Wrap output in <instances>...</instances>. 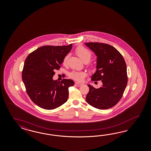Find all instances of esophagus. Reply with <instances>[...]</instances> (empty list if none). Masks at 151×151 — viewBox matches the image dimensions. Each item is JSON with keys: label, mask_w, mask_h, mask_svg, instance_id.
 Listing matches in <instances>:
<instances>
[{"label": "esophagus", "mask_w": 151, "mask_h": 151, "mask_svg": "<svg viewBox=\"0 0 151 151\" xmlns=\"http://www.w3.org/2000/svg\"><path fill=\"white\" fill-rule=\"evenodd\" d=\"M75 84H76V85L77 86H78V87H79V86H80L81 85H82L81 83H78V82H75Z\"/></svg>", "instance_id": "34e87169"}]
</instances>
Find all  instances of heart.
<instances>
[{
	"label": "heart",
	"instance_id": "obj_1",
	"mask_svg": "<svg viewBox=\"0 0 151 151\" xmlns=\"http://www.w3.org/2000/svg\"><path fill=\"white\" fill-rule=\"evenodd\" d=\"M75 52L78 55V56L82 60L84 63L88 62L91 58V53L90 51L88 50L87 49L83 46H78ZM69 55H65L63 60V64L64 65H66L68 60L69 59ZM86 76V73L83 71H73L72 73H70V77L77 81L78 82H82L83 81L84 78Z\"/></svg>",
	"mask_w": 151,
	"mask_h": 151
}]
</instances>
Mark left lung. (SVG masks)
Segmentation results:
<instances>
[{
    "label": "left lung",
    "instance_id": "left-lung-1",
    "mask_svg": "<svg viewBox=\"0 0 151 151\" xmlns=\"http://www.w3.org/2000/svg\"><path fill=\"white\" fill-rule=\"evenodd\" d=\"M85 44L97 56L96 71L91 80L102 82L99 88L87 85L89 92L86 100L96 109H110L119 102L125 90L128 81L126 64L122 55L112 46L99 42Z\"/></svg>",
    "mask_w": 151,
    "mask_h": 151
}]
</instances>
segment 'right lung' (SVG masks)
Wrapping results in <instances>:
<instances>
[{
  "mask_svg": "<svg viewBox=\"0 0 151 151\" xmlns=\"http://www.w3.org/2000/svg\"><path fill=\"white\" fill-rule=\"evenodd\" d=\"M72 46V44L41 46L25 59L22 72L23 83L30 99L42 109H55L68 100V89L73 86V81L63 79L59 82L52 78L54 70L60 69Z\"/></svg>",
  "mask_w": 151,
  "mask_h": 151,
  "instance_id": "obj_1",
  "label": "right lung"
}]
</instances>
